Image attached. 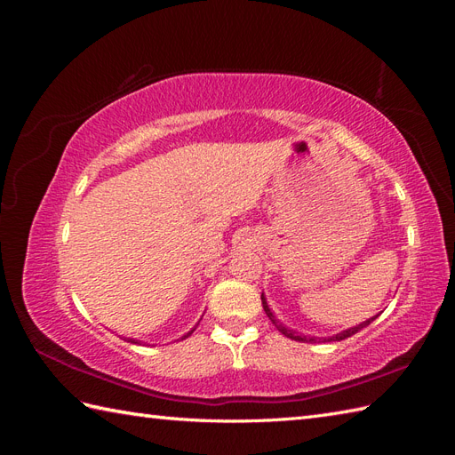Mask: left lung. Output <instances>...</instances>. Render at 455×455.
I'll return each mask as SVG.
<instances>
[{
  "label": "left lung",
  "mask_w": 455,
  "mask_h": 455,
  "mask_svg": "<svg viewBox=\"0 0 455 455\" xmlns=\"http://www.w3.org/2000/svg\"><path fill=\"white\" fill-rule=\"evenodd\" d=\"M261 306H264V311H266V315L269 316V321L277 326V330L281 334H284L286 338H291V339H294V341H304V343H321V341H341V339H346V338H351L353 334H356L359 332V330H363V328H366L371 321H376L378 319V315H374V316H370V319H366V321H363L361 324H356V326H351V328H347V330H341V332H338V334H334V336H330V338H316V336H306V334H301V332H296V330H292V328H288V326H284L277 316L273 315V311L269 309V306H267V299H266V296H264V292H261Z\"/></svg>",
  "instance_id": "left-lung-1"
}]
</instances>
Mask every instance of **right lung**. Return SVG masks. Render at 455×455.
Masks as SVG:
<instances>
[{
  "instance_id": "obj_1",
  "label": "right lung",
  "mask_w": 455,
  "mask_h": 455,
  "mask_svg": "<svg viewBox=\"0 0 455 455\" xmlns=\"http://www.w3.org/2000/svg\"><path fill=\"white\" fill-rule=\"evenodd\" d=\"M194 330H196V328H194ZM194 330H189V332H188V334H184V336H182V339H186L188 336H191V334H194ZM127 341H131V343H140L139 339H132V338H127Z\"/></svg>"
}]
</instances>
